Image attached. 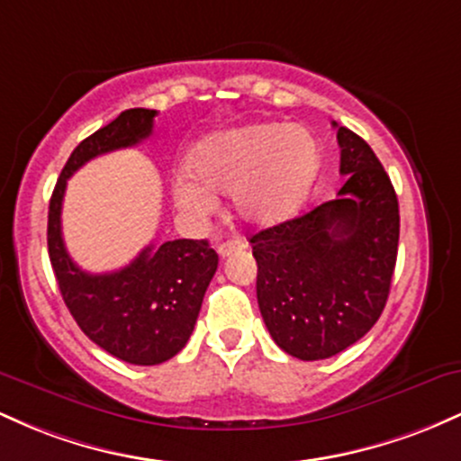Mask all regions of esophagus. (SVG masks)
Here are the masks:
<instances>
[{
    "label": "esophagus",
    "instance_id": "esophagus-1",
    "mask_svg": "<svg viewBox=\"0 0 461 461\" xmlns=\"http://www.w3.org/2000/svg\"><path fill=\"white\" fill-rule=\"evenodd\" d=\"M240 249H245V242H242L240 238H231V240L221 242V245H219V249H216V251H219V256H221V258H227V256H231V253L240 251Z\"/></svg>",
    "mask_w": 461,
    "mask_h": 461
}]
</instances>
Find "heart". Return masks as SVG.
<instances>
[{"instance_id": "obj_1", "label": "heart", "mask_w": 461, "mask_h": 461, "mask_svg": "<svg viewBox=\"0 0 461 461\" xmlns=\"http://www.w3.org/2000/svg\"><path fill=\"white\" fill-rule=\"evenodd\" d=\"M319 142L301 125L258 123L219 131L188 156L173 177L179 212L201 221L234 194V210L253 227H273L299 212L319 173Z\"/></svg>"}]
</instances>
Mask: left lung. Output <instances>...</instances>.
Segmentation results:
<instances>
[{"mask_svg":"<svg viewBox=\"0 0 461 461\" xmlns=\"http://www.w3.org/2000/svg\"><path fill=\"white\" fill-rule=\"evenodd\" d=\"M338 145L347 177L338 197L249 240L267 330L305 362L345 351L377 322L399 247V201L382 162L347 128Z\"/></svg>","mask_w":461,"mask_h":461,"instance_id":"left-lung-1","label":"left lung"}]
</instances>
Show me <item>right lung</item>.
I'll return each mask as SVG.
<instances>
[{"label": "right lung", "mask_w": 461, "mask_h": 461, "mask_svg": "<svg viewBox=\"0 0 461 461\" xmlns=\"http://www.w3.org/2000/svg\"><path fill=\"white\" fill-rule=\"evenodd\" d=\"M156 110L131 108L73 149L54 188L47 219V247L58 288L79 330L110 356L153 366L186 347L219 256L208 240H168L145 247L113 273L82 271L62 240L60 212L67 179L102 153L139 145L153 130Z\"/></svg>", "instance_id": "add662e5"}]
</instances>
